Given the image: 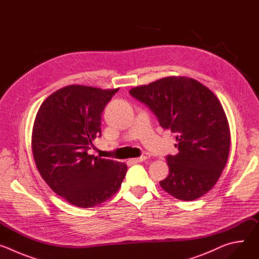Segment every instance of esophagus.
Listing matches in <instances>:
<instances>
[{"instance_id":"obj_1","label":"esophagus","mask_w":259,"mask_h":259,"mask_svg":"<svg viewBox=\"0 0 259 259\" xmlns=\"http://www.w3.org/2000/svg\"><path fill=\"white\" fill-rule=\"evenodd\" d=\"M146 156H141V157H139V158H135V159H131L130 160V162H132V163H134V164H136V163H140V162H142V161H145L146 160Z\"/></svg>"}]
</instances>
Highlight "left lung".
<instances>
[{"mask_svg": "<svg viewBox=\"0 0 259 259\" xmlns=\"http://www.w3.org/2000/svg\"><path fill=\"white\" fill-rule=\"evenodd\" d=\"M149 107L162 128L176 134L179 153L166 156L162 189L181 201L196 200L217 182L228 162L231 134L223 105L207 87L186 77H168L129 91Z\"/></svg>", "mask_w": 259, "mask_h": 259, "instance_id": "obj_1", "label": "left lung"}]
</instances>
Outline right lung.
<instances>
[{"instance_id":"add662e5","label":"right lung","mask_w":259,"mask_h":259,"mask_svg":"<svg viewBox=\"0 0 259 259\" xmlns=\"http://www.w3.org/2000/svg\"><path fill=\"white\" fill-rule=\"evenodd\" d=\"M119 89L71 85L51 94L36 114L32 155L42 178L70 204L91 208L120 189L127 165L89 155L101 136V114Z\"/></svg>"}]
</instances>
